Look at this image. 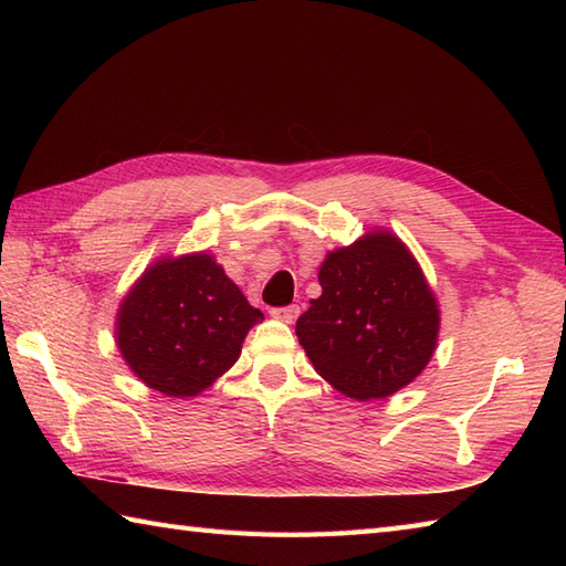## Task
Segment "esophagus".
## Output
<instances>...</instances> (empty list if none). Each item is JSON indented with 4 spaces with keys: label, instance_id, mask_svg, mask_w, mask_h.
<instances>
[{
    "label": "esophagus",
    "instance_id": "obj_1",
    "mask_svg": "<svg viewBox=\"0 0 566 566\" xmlns=\"http://www.w3.org/2000/svg\"><path fill=\"white\" fill-rule=\"evenodd\" d=\"M272 316L280 318L284 323H294L298 316V306L290 304V306H280V308H272Z\"/></svg>",
    "mask_w": 566,
    "mask_h": 566
}]
</instances>
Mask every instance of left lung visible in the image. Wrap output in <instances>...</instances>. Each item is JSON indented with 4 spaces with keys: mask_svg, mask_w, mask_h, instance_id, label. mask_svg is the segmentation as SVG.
I'll return each instance as SVG.
<instances>
[{
    "mask_svg": "<svg viewBox=\"0 0 566 566\" xmlns=\"http://www.w3.org/2000/svg\"><path fill=\"white\" fill-rule=\"evenodd\" d=\"M321 296L296 321L316 371L357 401L384 399L430 363L440 314L418 262L391 233L335 250L318 270Z\"/></svg>",
    "mask_w": 566,
    "mask_h": 566,
    "instance_id": "left-lung-1",
    "label": "left lung"
}]
</instances>
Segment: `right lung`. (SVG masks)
<instances>
[{
  "instance_id": "right-lung-1",
  "label": "right lung",
  "mask_w": 566,
  "mask_h": 566,
  "mask_svg": "<svg viewBox=\"0 0 566 566\" xmlns=\"http://www.w3.org/2000/svg\"><path fill=\"white\" fill-rule=\"evenodd\" d=\"M262 321L211 255L160 260L124 298L116 343L150 389L195 396L231 367Z\"/></svg>"
}]
</instances>
